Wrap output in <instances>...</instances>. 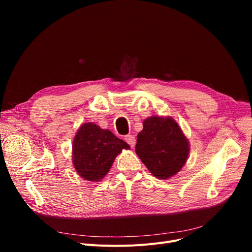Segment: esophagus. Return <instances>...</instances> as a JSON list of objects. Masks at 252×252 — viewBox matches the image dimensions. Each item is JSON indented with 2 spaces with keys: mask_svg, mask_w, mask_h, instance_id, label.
<instances>
[{
  "mask_svg": "<svg viewBox=\"0 0 252 252\" xmlns=\"http://www.w3.org/2000/svg\"><path fill=\"white\" fill-rule=\"evenodd\" d=\"M125 141L129 145L130 148H134L135 147V144H136V139L133 135H126L125 137Z\"/></svg>",
  "mask_w": 252,
  "mask_h": 252,
  "instance_id": "1",
  "label": "esophagus"
}]
</instances>
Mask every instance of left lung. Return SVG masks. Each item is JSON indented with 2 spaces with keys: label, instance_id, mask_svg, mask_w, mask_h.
Here are the masks:
<instances>
[{
  "label": "left lung",
  "instance_id": "left-lung-1",
  "mask_svg": "<svg viewBox=\"0 0 252 252\" xmlns=\"http://www.w3.org/2000/svg\"><path fill=\"white\" fill-rule=\"evenodd\" d=\"M135 150L150 173L163 180L179 173L186 163L190 147L173 118L151 116L143 123Z\"/></svg>",
  "mask_w": 252,
  "mask_h": 252
}]
</instances>
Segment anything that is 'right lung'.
<instances>
[{
	"instance_id": "right-lung-1",
	"label": "right lung",
	"mask_w": 252,
	"mask_h": 252,
	"mask_svg": "<svg viewBox=\"0 0 252 252\" xmlns=\"http://www.w3.org/2000/svg\"><path fill=\"white\" fill-rule=\"evenodd\" d=\"M128 145L93 123L84 124L74 137L72 145L73 165L85 180L98 182L107 175L115 157Z\"/></svg>"
}]
</instances>
